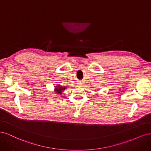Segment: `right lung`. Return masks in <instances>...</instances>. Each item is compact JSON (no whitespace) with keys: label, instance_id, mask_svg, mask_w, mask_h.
I'll list each match as a JSON object with an SVG mask.
<instances>
[{"label":"right lung","instance_id":"right-lung-1","mask_svg":"<svg viewBox=\"0 0 151 151\" xmlns=\"http://www.w3.org/2000/svg\"><path fill=\"white\" fill-rule=\"evenodd\" d=\"M66 88V87H62L60 85H57L55 86V91L56 93H57V94H61L62 91H64Z\"/></svg>","mask_w":151,"mask_h":151}]
</instances>
